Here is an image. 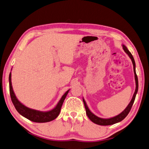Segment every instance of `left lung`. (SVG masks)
<instances>
[{"instance_id": "8db88e82", "label": "left lung", "mask_w": 149, "mask_h": 149, "mask_svg": "<svg viewBox=\"0 0 149 149\" xmlns=\"http://www.w3.org/2000/svg\"><path fill=\"white\" fill-rule=\"evenodd\" d=\"M123 49L124 50V51L127 53L128 56L131 59L132 61V64L134 66V77H135V81H136V90L134 93L133 95L132 99L130 100V103L128 104V105L127 106L124 110H123L121 113H119L117 116H115L113 117H111V118H108V119H103V118H100V117H97V116H95L94 113H93L92 112L90 111V109H89L88 105L86 102L85 100L83 98V102L84 104V106H85L86 108V114L88 117H89V119H90L93 123H95V124L99 125H102V126H106V125H111L113 124H116L117 123H119L120 121H121L123 119H124L127 116V115L129 113L130 109L132 108V106L134 102V100H135L136 99V94L137 93V91H138V79H137V77L136 74V63L135 61H134V57L132 56V55L130 53V52L128 50L127 47H126L124 45H123Z\"/></svg>"}]
</instances>
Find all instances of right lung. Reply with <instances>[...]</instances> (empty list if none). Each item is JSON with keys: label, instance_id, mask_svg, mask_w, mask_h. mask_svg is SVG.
Here are the masks:
<instances>
[{"label": "right lung", "instance_id": "obj_1", "mask_svg": "<svg viewBox=\"0 0 149 149\" xmlns=\"http://www.w3.org/2000/svg\"><path fill=\"white\" fill-rule=\"evenodd\" d=\"M9 84L11 99H12V102L14 106H15V109H17V111L22 116L24 117L25 118L36 123H47L51 121V120L56 118L59 116V114H60L61 108V106H62L63 101L65 100L67 95L68 94V93L70 90V89H69V90H67L65 93H64V95L61 97V99L59 100L57 105L56 106V107L54 108H53L50 111H41L26 107V106L22 104L20 101L17 99L12 88V73H11V72L9 75Z\"/></svg>", "mask_w": 149, "mask_h": 149}]
</instances>
